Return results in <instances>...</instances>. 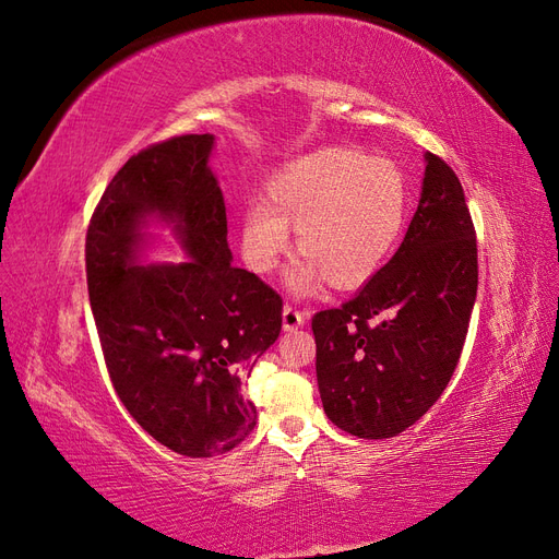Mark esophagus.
<instances>
[{"label":"esophagus","mask_w":559,"mask_h":559,"mask_svg":"<svg viewBox=\"0 0 559 559\" xmlns=\"http://www.w3.org/2000/svg\"><path fill=\"white\" fill-rule=\"evenodd\" d=\"M302 324H306V312H300L294 306H284V310H282V326H284V331H296Z\"/></svg>","instance_id":"1"}]
</instances>
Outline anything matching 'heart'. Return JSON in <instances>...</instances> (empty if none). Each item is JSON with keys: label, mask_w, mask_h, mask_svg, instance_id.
I'll return each instance as SVG.
<instances>
[{"label": "heart", "mask_w": 559, "mask_h": 559, "mask_svg": "<svg viewBox=\"0 0 559 559\" xmlns=\"http://www.w3.org/2000/svg\"><path fill=\"white\" fill-rule=\"evenodd\" d=\"M405 218L408 183L396 163L357 148H321L286 163L270 177L265 202L245 207L240 249L253 273L267 275L294 228V292L308 294L324 280L333 289H357L392 257Z\"/></svg>", "instance_id": "heart-1"}]
</instances>
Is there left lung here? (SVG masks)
I'll use <instances>...</instances> for the list:
<instances>
[{
	"label": "left lung",
	"instance_id": "left-lung-1",
	"mask_svg": "<svg viewBox=\"0 0 559 559\" xmlns=\"http://www.w3.org/2000/svg\"><path fill=\"white\" fill-rule=\"evenodd\" d=\"M419 205L399 251L341 308L312 317L324 413L359 438H392L441 399L478 292V247L452 167L425 154Z\"/></svg>",
	"mask_w": 559,
	"mask_h": 559
}]
</instances>
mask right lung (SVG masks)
<instances>
[{"instance_id": "1", "label": "right lung", "mask_w": 559, "mask_h": 559, "mask_svg": "<svg viewBox=\"0 0 559 559\" xmlns=\"http://www.w3.org/2000/svg\"><path fill=\"white\" fill-rule=\"evenodd\" d=\"M214 134H181L132 156L86 233L95 326L118 399L165 448L214 456L257 427L253 364L282 331V298L230 265L226 205L210 170ZM176 224L192 261L134 266L141 226Z\"/></svg>"}]
</instances>
